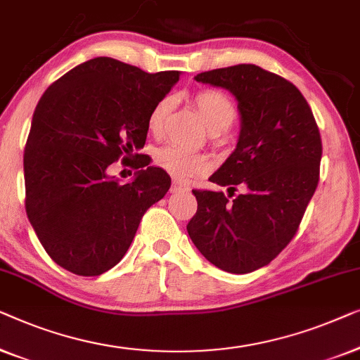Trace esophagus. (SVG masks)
<instances>
[{
	"mask_svg": "<svg viewBox=\"0 0 360 360\" xmlns=\"http://www.w3.org/2000/svg\"><path fill=\"white\" fill-rule=\"evenodd\" d=\"M186 189H187V186L184 184V182H181L179 179H173V182H171V192H181Z\"/></svg>",
	"mask_w": 360,
	"mask_h": 360,
	"instance_id": "obj_1",
	"label": "esophagus"
}]
</instances>
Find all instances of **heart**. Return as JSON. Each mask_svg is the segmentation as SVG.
I'll return each mask as SVG.
<instances>
[{
    "instance_id": "b5f03b06",
    "label": "heart",
    "mask_w": 360,
    "mask_h": 360,
    "mask_svg": "<svg viewBox=\"0 0 360 360\" xmlns=\"http://www.w3.org/2000/svg\"><path fill=\"white\" fill-rule=\"evenodd\" d=\"M194 103L199 109L204 122L212 134L224 131L230 127L236 117V109L229 96L217 89H202L194 96ZM174 108L173 96H165L153 105L148 115V129L153 135H160L166 119ZM156 165L174 178L187 179L205 173L210 168V160L202 153L187 151L179 146L168 145L158 150L155 156Z\"/></svg>"
}]
</instances>
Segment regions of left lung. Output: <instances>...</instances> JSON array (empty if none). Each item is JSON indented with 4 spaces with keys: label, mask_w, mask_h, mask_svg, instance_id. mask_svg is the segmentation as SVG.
Masks as SVG:
<instances>
[{
    "label": "left lung",
    "mask_w": 360,
    "mask_h": 360,
    "mask_svg": "<svg viewBox=\"0 0 360 360\" xmlns=\"http://www.w3.org/2000/svg\"><path fill=\"white\" fill-rule=\"evenodd\" d=\"M219 86L240 112L236 146L210 176L221 191H192L197 212L187 224L207 261L231 274L267 266L297 233L318 186L321 139L310 105L290 81L256 65L199 73ZM238 186L235 200L229 196Z\"/></svg>",
    "instance_id": "1"
}]
</instances>
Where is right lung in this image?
<instances>
[{
  "label": "right lung",
  "mask_w": 360,
  "mask_h": 360,
  "mask_svg": "<svg viewBox=\"0 0 360 360\" xmlns=\"http://www.w3.org/2000/svg\"><path fill=\"white\" fill-rule=\"evenodd\" d=\"M179 75L98 57L70 70L40 98L24 150L26 212L63 269L99 276L114 267L145 212L169 191V174L139 153L151 109ZM122 154L137 156L125 185L107 173Z\"/></svg>",
  "instance_id": "1"
}]
</instances>
